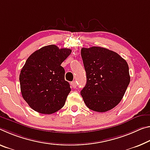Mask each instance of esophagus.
<instances>
[{
	"label": "esophagus",
	"mask_w": 150,
	"mask_h": 150,
	"mask_svg": "<svg viewBox=\"0 0 150 150\" xmlns=\"http://www.w3.org/2000/svg\"><path fill=\"white\" fill-rule=\"evenodd\" d=\"M71 86L73 88H76L77 87V83H76V81H73L71 83Z\"/></svg>",
	"instance_id": "1"
}]
</instances>
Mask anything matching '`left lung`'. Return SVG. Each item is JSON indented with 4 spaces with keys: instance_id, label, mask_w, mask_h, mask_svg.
Instances as JSON below:
<instances>
[{
    "instance_id": "8db88e82",
    "label": "left lung",
    "mask_w": 150,
    "mask_h": 150,
    "mask_svg": "<svg viewBox=\"0 0 150 150\" xmlns=\"http://www.w3.org/2000/svg\"><path fill=\"white\" fill-rule=\"evenodd\" d=\"M81 54L87 83L81 91L85 105L105 112L118 105L130 82L126 61L115 52L100 47L82 48Z\"/></svg>"
}]
</instances>
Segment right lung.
<instances>
[{"mask_svg": "<svg viewBox=\"0 0 150 150\" xmlns=\"http://www.w3.org/2000/svg\"><path fill=\"white\" fill-rule=\"evenodd\" d=\"M71 53L54 45L42 47L28 57L21 71L22 96L30 108L43 114H52L65 105L71 91L61 65Z\"/></svg>", "mask_w": 150, "mask_h": 150, "instance_id": "1", "label": "right lung"}]
</instances>
